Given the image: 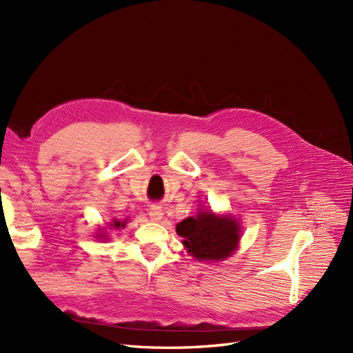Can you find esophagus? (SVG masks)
<instances>
[{
    "instance_id": "esophagus-1",
    "label": "esophagus",
    "mask_w": 353,
    "mask_h": 353,
    "mask_svg": "<svg viewBox=\"0 0 353 353\" xmlns=\"http://www.w3.org/2000/svg\"><path fill=\"white\" fill-rule=\"evenodd\" d=\"M148 215L152 221H160L163 218V210L160 205H151L148 210Z\"/></svg>"
}]
</instances>
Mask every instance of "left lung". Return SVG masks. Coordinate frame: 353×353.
Listing matches in <instances>:
<instances>
[{
  "instance_id": "1",
  "label": "left lung",
  "mask_w": 353,
  "mask_h": 353,
  "mask_svg": "<svg viewBox=\"0 0 353 353\" xmlns=\"http://www.w3.org/2000/svg\"><path fill=\"white\" fill-rule=\"evenodd\" d=\"M240 224L227 215L199 211L176 225L189 254L201 262H219L230 257L239 247Z\"/></svg>"
}]
</instances>
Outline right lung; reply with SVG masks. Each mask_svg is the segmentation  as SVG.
Returning a JSON list of instances; mask_svg holds the SVG:
<instances>
[{
	"mask_svg": "<svg viewBox=\"0 0 353 353\" xmlns=\"http://www.w3.org/2000/svg\"><path fill=\"white\" fill-rule=\"evenodd\" d=\"M126 225V219L125 221H117V219H113V223L110 224V228H114V230H119V228H125ZM99 239H103V240H108V234H104V231H100V234H97Z\"/></svg>",
	"mask_w": 353,
	"mask_h": 353,
	"instance_id": "right-lung-1",
	"label": "right lung"
}]
</instances>
